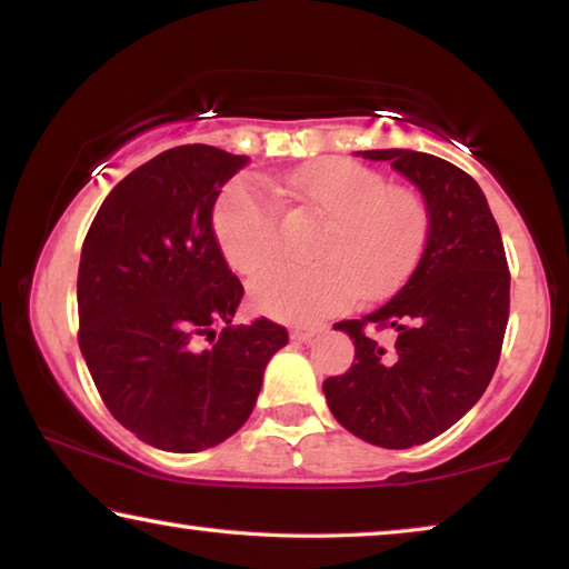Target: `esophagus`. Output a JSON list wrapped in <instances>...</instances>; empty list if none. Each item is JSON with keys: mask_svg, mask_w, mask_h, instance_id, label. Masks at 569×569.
Wrapping results in <instances>:
<instances>
[{"mask_svg": "<svg viewBox=\"0 0 569 569\" xmlns=\"http://www.w3.org/2000/svg\"><path fill=\"white\" fill-rule=\"evenodd\" d=\"M323 329H326V326H301V329L291 331V339L306 343V341H311L313 336H319Z\"/></svg>", "mask_w": 569, "mask_h": 569, "instance_id": "esophagus-1", "label": "esophagus"}]
</instances>
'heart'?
Masks as SVG:
<instances>
[{
	"mask_svg": "<svg viewBox=\"0 0 569 569\" xmlns=\"http://www.w3.org/2000/svg\"><path fill=\"white\" fill-rule=\"evenodd\" d=\"M283 192L298 208L326 218L313 243L319 263L273 268L283 216L246 178L230 180L213 208V233L228 266L256 276L250 301L268 316L311 323L356 298L377 301L407 281L429 236V208L419 190L387 186L383 172L349 158H323L288 176Z\"/></svg>",
	"mask_w": 569,
	"mask_h": 569,
	"instance_id": "obj_1",
	"label": "heart"
}]
</instances>
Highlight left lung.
<instances>
[{"label":"left lung","instance_id":"obj_1","mask_svg":"<svg viewBox=\"0 0 569 569\" xmlns=\"http://www.w3.org/2000/svg\"><path fill=\"white\" fill-rule=\"evenodd\" d=\"M423 192L429 236L401 291L363 319L341 321L356 363L323 381L329 409L353 437L383 449L427 445L475 407L495 377L509 319V266L477 180L437 156L363 150ZM395 331L391 347L368 329Z\"/></svg>","mask_w":569,"mask_h":569}]
</instances>
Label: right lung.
<instances>
[{
    "mask_svg": "<svg viewBox=\"0 0 569 569\" xmlns=\"http://www.w3.org/2000/svg\"><path fill=\"white\" fill-rule=\"evenodd\" d=\"M246 166L180 146L104 198L77 273L80 351L104 407L150 447L192 455L243 427L286 326H233L243 286L213 233L220 188Z\"/></svg>",
    "mask_w": 569,
    "mask_h": 569,
    "instance_id": "1",
    "label": "right lung"
}]
</instances>
